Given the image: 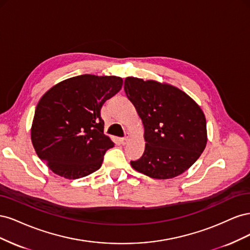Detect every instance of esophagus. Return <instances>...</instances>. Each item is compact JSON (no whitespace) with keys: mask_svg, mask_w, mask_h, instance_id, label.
<instances>
[{"mask_svg":"<svg viewBox=\"0 0 250 250\" xmlns=\"http://www.w3.org/2000/svg\"><path fill=\"white\" fill-rule=\"evenodd\" d=\"M129 139H130V137H129V134H126L125 137L123 138V139H121V144H122V145H126V144L128 143V141H129Z\"/></svg>","mask_w":250,"mask_h":250,"instance_id":"esophagus-1","label":"esophagus"}]
</instances>
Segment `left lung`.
Instances as JSON below:
<instances>
[{"mask_svg": "<svg viewBox=\"0 0 250 250\" xmlns=\"http://www.w3.org/2000/svg\"><path fill=\"white\" fill-rule=\"evenodd\" d=\"M125 94L144 124L146 147L132 168L156 179L175 177L198 160L207 145L201 108L183 90L153 80L127 77Z\"/></svg>", "mask_w": 250, "mask_h": 250, "instance_id": "left-lung-1", "label": "left lung"}]
</instances>
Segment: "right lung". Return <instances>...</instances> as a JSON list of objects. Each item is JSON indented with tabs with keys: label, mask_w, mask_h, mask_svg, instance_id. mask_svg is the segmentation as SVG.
<instances>
[{
	"label": "right lung",
	"mask_w": 250,
	"mask_h": 250,
	"mask_svg": "<svg viewBox=\"0 0 250 250\" xmlns=\"http://www.w3.org/2000/svg\"><path fill=\"white\" fill-rule=\"evenodd\" d=\"M123 79L80 75L44 94L37 104L31 129L41 160L58 175L76 179L101 167L113 142L104 134L101 108L122 88Z\"/></svg>",
	"instance_id": "add662e5"
}]
</instances>
